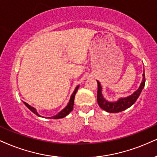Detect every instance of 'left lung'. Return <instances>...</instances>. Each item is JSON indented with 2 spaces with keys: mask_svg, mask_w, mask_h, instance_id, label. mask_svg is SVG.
<instances>
[{
  "mask_svg": "<svg viewBox=\"0 0 157 157\" xmlns=\"http://www.w3.org/2000/svg\"><path fill=\"white\" fill-rule=\"evenodd\" d=\"M98 82V96H97V100H98V105L104 111L108 112V113H119V112L123 111L124 110L132 106L133 104L138 100V97L142 92L143 89L145 86L146 83V78H145V71H144L143 73V80L140 83V86L134 93L131 95H129L126 98H120L119 100L115 102H110L105 100L102 94V86L100 83Z\"/></svg>",
  "mask_w": 157,
  "mask_h": 157,
  "instance_id": "1",
  "label": "left lung"
}]
</instances>
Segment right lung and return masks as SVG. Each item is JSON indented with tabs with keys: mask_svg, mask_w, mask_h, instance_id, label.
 I'll return each instance as SVG.
<instances>
[{
	"mask_svg": "<svg viewBox=\"0 0 157 157\" xmlns=\"http://www.w3.org/2000/svg\"><path fill=\"white\" fill-rule=\"evenodd\" d=\"M78 87H79V85H78V86H77L76 87H75L74 91H73V94H71V98H70V100H69L68 103H67V105L65 106V107L61 111H59V113L57 114V115L53 116V117H46V118H48V119H62V118L65 117L67 115H68V114L71 113V111H72V110H73V103H74L75 95V94H76L77 90H78ZM24 102L25 105L27 106V108H29V109H30V111L33 112V113L36 114V115H37L38 117L44 118V117H42V116H40V114H38V113L37 112V111H36V108H33V107H32L31 105H29V104L27 103V102Z\"/></svg>",
	"mask_w": 157,
	"mask_h": 157,
	"instance_id": "1",
	"label": "right lung"
}]
</instances>
